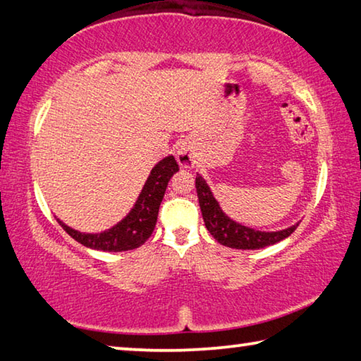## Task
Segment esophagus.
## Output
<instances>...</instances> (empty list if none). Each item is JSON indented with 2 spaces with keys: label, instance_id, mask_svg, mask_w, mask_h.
<instances>
[{
  "label": "esophagus",
  "instance_id": "obj_1",
  "mask_svg": "<svg viewBox=\"0 0 361 361\" xmlns=\"http://www.w3.org/2000/svg\"><path fill=\"white\" fill-rule=\"evenodd\" d=\"M176 159H178V164L181 167H191L194 166V154L192 151L188 148V146H180L178 152H176Z\"/></svg>",
  "mask_w": 361,
  "mask_h": 361
}]
</instances>
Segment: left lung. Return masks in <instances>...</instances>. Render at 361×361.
<instances>
[{
    "mask_svg": "<svg viewBox=\"0 0 361 361\" xmlns=\"http://www.w3.org/2000/svg\"><path fill=\"white\" fill-rule=\"evenodd\" d=\"M195 189H197L199 205L200 212H202L205 228L209 229L213 239L224 247L237 250L264 248L286 239L299 226L296 223L290 226V228L274 232L256 231L253 228H248V226L234 221V219H231L226 215L221 210V207H219L218 200L213 197V192L210 191L207 181L200 175L195 176Z\"/></svg>",
    "mask_w": 361,
    "mask_h": 361,
    "instance_id": "left-lung-1",
    "label": "left lung"
}]
</instances>
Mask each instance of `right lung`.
I'll list each match as a JSON object with an SVG mask.
<instances>
[{"label": "right lung", "instance_id": "1", "mask_svg": "<svg viewBox=\"0 0 361 361\" xmlns=\"http://www.w3.org/2000/svg\"><path fill=\"white\" fill-rule=\"evenodd\" d=\"M178 170L180 167L173 156H167L159 161L152 167L133 209L111 229L97 232V234H85V232L71 229L59 218L57 221L66 231V234H70L73 239L87 248L102 250V252H127V250L138 248L149 239L154 231L159 207L166 194L167 185Z\"/></svg>", "mask_w": 361, "mask_h": 361}]
</instances>
